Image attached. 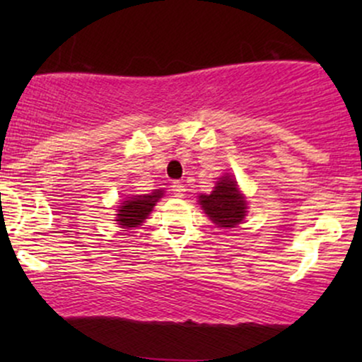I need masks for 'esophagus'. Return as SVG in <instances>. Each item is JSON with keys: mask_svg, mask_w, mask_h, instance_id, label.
<instances>
[{"mask_svg": "<svg viewBox=\"0 0 362 362\" xmlns=\"http://www.w3.org/2000/svg\"><path fill=\"white\" fill-rule=\"evenodd\" d=\"M172 192L175 194V197H184V195H185V185L182 184V182H173Z\"/></svg>", "mask_w": 362, "mask_h": 362, "instance_id": "1", "label": "esophagus"}]
</instances>
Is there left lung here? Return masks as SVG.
Masks as SVG:
<instances>
[{"mask_svg": "<svg viewBox=\"0 0 362 362\" xmlns=\"http://www.w3.org/2000/svg\"><path fill=\"white\" fill-rule=\"evenodd\" d=\"M199 204L218 228H235L247 216L245 195L231 175L219 178L211 194L199 195Z\"/></svg>", "mask_w": 362, "mask_h": 362, "instance_id": "8db88e82", "label": "left lung"}]
</instances>
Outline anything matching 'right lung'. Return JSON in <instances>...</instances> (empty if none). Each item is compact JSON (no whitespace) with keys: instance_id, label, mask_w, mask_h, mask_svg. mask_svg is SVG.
Listing matches in <instances>:
<instances>
[{"instance_id":"1","label":"right lung","mask_w":362,"mask_h":362,"mask_svg":"<svg viewBox=\"0 0 362 362\" xmlns=\"http://www.w3.org/2000/svg\"><path fill=\"white\" fill-rule=\"evenodd\" d=\"M161 197H163V190H155L153 194L127 197V201H124L122 206H119V214L115 221L120 224V228L139 226L148 218V214L151 213L153 206L156 204L158 199Z\"/></svg>"}]
</instances>
